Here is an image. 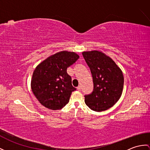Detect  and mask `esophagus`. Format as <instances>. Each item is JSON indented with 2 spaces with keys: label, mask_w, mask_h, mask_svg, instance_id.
<instances>
[{
  "label": "esophagus",
  "mask_w": 150,
  "mask_h": 150,
  "mask_svg": "<svg viewBox=\"0 0 150 150\" xmlns=\"http://www.w3.org/2000/svg\"><path fill=\"white\" fill-rule=\"evenodd\" d=\"M77 90H79V91L81 90V87H80L79 86H78V87H77Z\"/></svg>",
  "instance_id": "obj_1"
}]
</instances>
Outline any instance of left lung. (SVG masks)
Here are the masks:
<instances>
[{"instance_id":"1","label":"left lung","mask_w":150,"mask_h":150,"mask_svg":"<svg viewBox=\"0 0 150 150\" xmlns=\"http://www.w3.org/2000/svg\"><path fill=\"white\" fill-rule=\"evenodd\" d=\"M82 54L90 69L93 82V92L85 96V103L93 111L107 110L122 96L124 83L122 71L110 57L99 51Z\"/></svg>"}]
</instances>
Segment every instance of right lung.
Listing matches in <instances>:
<instances>
[{
	"instance_id": "1",
	"label": "right lung",
	"mask_w": 150,
	"mask_h": 150,
	"mask_svg": "<svg viewBox=\"0 0 150 150\" xmlns=\"http://www.w3.org/2000/svg\"><path fill=\"white\" fill-rule=\"evenodd\" d=\"M79 55L74 52L62 51L52 54L40 63L33 72L31 88L43 106L52 110L64 108L76 88L67 69L75 63Z\"/></svg>"
}]
</instances>
